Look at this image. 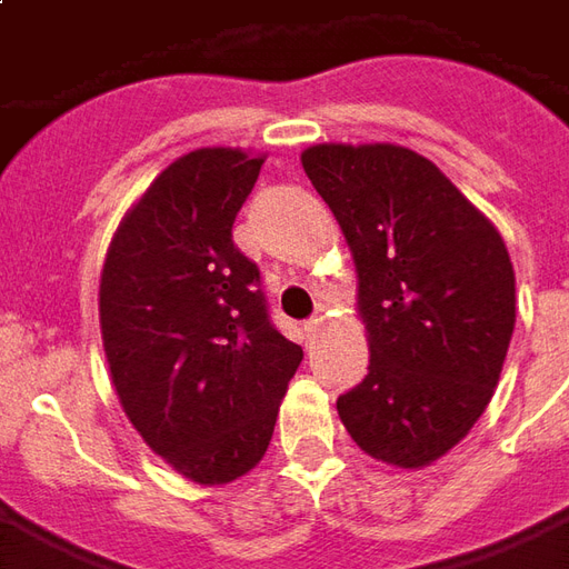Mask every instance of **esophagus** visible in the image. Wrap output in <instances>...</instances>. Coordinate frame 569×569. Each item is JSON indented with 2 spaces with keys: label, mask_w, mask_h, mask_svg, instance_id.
Returning a JSON list of instances; mask_svg holds the SVG:
<instances>
[{
  "label": "esophagus",
  "mask_w": 569,
  "mask_h": 569,
  "mask_svg": "<svg viewBox=\"0 0 569 569\" xmlns=\"http://www.w3.org/2000/svg\"><path fill=\"white\" fill-rule=\"evenodd\" d=\"M320 326H322V313H320V317H313V320L305 322V332L317 335V332H320Z\"/></svg>",
  "instance_id": "esophagus-1"
}]
</instances>
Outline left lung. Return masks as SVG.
<instances>
[{"instance_id": "1", "label": "left lung", "mask_w": 569, "mask_h": 569, "mask_svg": "<svg viewBox=\"0 0 569 569\" xmlns=\"http://www.w3.org/2000/svg\"><path fill=\"white\" fill-rule=\"evenodd\" d=\"M301 167L357 264L369 375L338 396L362 451L423 469L488 408L515 329L509 249L436 163L393 142H320Z\"/></svg>"}]
</instances>
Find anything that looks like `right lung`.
Returning <instances> with one entry per match:
<instances>
[{
    "label": "right lung",
    "instance_id": "1",
    "mask_svg": "<svg viewBox=\"0 0 569 569\" xmlns=\"http://www.w3.org/2000/svg\"><path fill=\"white\" fill-rule=\"evenodd\" d=\"M264 154L176 158L118 224L100 273L106 362L151 451L198 485L247 476L305 359L273 329L231 228Z\"/></svg>",
    "mask_w": 569,
    "mask_h": 569
}]
</instances>
